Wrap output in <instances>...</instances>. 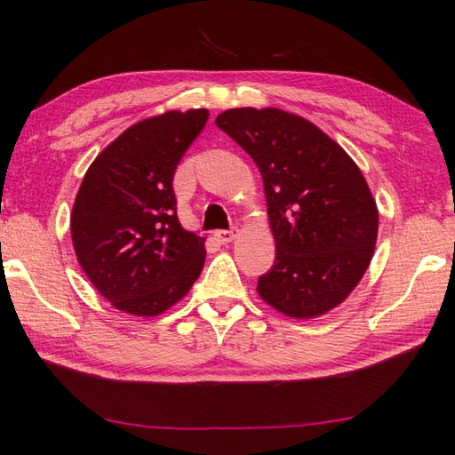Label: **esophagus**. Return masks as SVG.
<instances>
[{
  "mask_svg": "<svg viewBox=\"0 0 455 455\" xmlns=\"http://www.w3.org/2000/svg\"><path fill=\"white\" fill-rule=\"evenodd\" d=\"M215 236H217V240L219 243H222V244H228V243H233V240L238 236V228H228V230H217L215 233Z\"/></svg>",
  "mask_w": 455,
  "mask_h": 455,
  "instance_id": "1",
  "label": "esophagus"
}]
</instances>
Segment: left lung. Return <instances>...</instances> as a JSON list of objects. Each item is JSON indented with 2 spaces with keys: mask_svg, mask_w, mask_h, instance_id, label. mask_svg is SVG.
<instances>
[{
  "mask_svg": "<svg viewBox=\"0 0 455 455\" xmlns=\"http://www.w3.org/2000/svg\"><path fill=\"white\" fill-rule=\"evenodd\" d=\"M260 169L275 240L258 293L296 319L327 314L349 296L375 252L379 211L357 164L301 116L233 108L217 116Z\"/></svg>",
  "mask_w": 455,
  "mask_h": 455,
  "instance_id": "left-lung-1",
  "label": "left lung"
}]
</instances>
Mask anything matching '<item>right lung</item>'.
Here are the masks:
<instances>
[{
	"label": "right lung",
	"mask_w": 455,
	"mask_h": 455,
	"mask_svg": "<svg viewBox=\"0 0 455 455\" xmlns=\"http://www.w3.org/2000/svg\"><path fill=\"white\" fill-rule=\"evenodd\" d=\"M209 120L165 112L133 124L88 167L70 215L73 246L116 309L151 317L175 306L204 264V238L177 219L173 175Z\"/></svg>",
	"instance_id": "add662e5"
}]
</instances>
